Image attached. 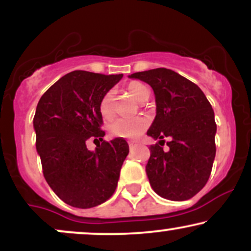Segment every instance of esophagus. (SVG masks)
Returning a JSON list of instances; mask_svg holds the SVG:
<instances>
[{
  "label": "esophagus",
  "instance_id": "obj_1",
  "mask_svg": "<svg viewBox=\"0 0 251 251\" xmlns=\"http://www.w3.org/2000/svg\"><path fill=\"white\" fill-rule=\"evenodd\" d=\"M128 146H129V150H133L135 146H137V140H129Z\"/></svg>",
  "mask_w": 251,
  "mask_h": 251
}]
</instances>
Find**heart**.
I'll list each match as a JSON object with an SVG mask.
<instances>
[{
    "label": "heart",
    "mask_w": 251,
    "mask_h": 251,
    "mask_svg": "<svg viewBox=\"0 0 251 251\" xmlns=\"http://www.w3.org/2000/svg\"><path fill=\"white\" fill-rule=\"evenodd\" d=\"M127 92L138 101H145L150 97V89L146 85L139 81H132L127 85ZM114 92L108 91L103 94L99 103V111L102 118L109 119L113 114ZM149 120L144 117L135 118H117L109 125V131L116 137L135 138L143 133L148 127Z\"/></svg>",
    "instance_id": "heart-1"
}]
</instances>
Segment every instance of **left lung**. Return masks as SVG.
<instances>
[{"mask_svg": "<svg viewBox=\"0 0 251 251\" xmlns=\"http://www.w3.org/2000/svg\"><path fill=\"white\" fill-rule=\"evenodd\" d=\"M131 77L149 83L157 103V116L148 131L150 137L159 139L150 146V184L166 200H190L211 174L217 129L214 109L196 83L168 68L138 72ZM166 136L169 150L164 151Z\"/></svg>", "mask_w": 251, "mask_h": 251, "instance_id": "obj_1", "label": "left lung"}]
</instances>
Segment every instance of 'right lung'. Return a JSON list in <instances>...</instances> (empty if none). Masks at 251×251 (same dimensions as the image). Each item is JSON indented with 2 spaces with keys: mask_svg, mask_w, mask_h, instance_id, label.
<instances>
[{
  "mask_svg": "<svg viewBox=\"0 0 251 251\" xmlns=\"http://www.w3.org/2000/svg\"><path fill=\"white\" fill-rule=\"evenodd\" d=\"M122 77L71 72L37 103L34 129L43 176L57 197L74 208H93L116 191L128 144L124 138L102 140L99 103ZM89 137L100 140L96 151L87 150Z\"/></svg>",
  "mask_w": 251,
  "mask_h": 251,
  "instance_id": "1",
  "label": "right lung"
}]
</instances>
